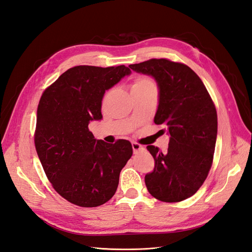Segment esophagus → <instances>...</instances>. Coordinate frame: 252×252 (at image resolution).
<instances>
[{"label": "esophagus", "mask_w": 252, "mask_h": 252, "mask_svg": "<svg viewBox=\"0 0 252 252\" xmlns=\"http://www.w3.org/2000/svg\"><path fill=\"white\" fill-rule=\"evenodd\" d=\"M132 149H133V152L134 154H138V152H142L145 150L144 146H142V145L138 144V143H132Z\"/></svg>", "instance_id": "1"}]
</instances>
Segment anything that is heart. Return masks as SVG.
I'll return each mask as SVG.
<instances>
[{
	"mask_svg": "<svg viewBox=\"0 0 252 252\" xmlns=\"http://www.w3.org/2000/svg\"><path fill=\"white\" fill-rule=\"evenodd\" d=\"M142 89L157 90V85L155 81L146 77H141V78L135 79L131 85V90H142Z\"/></svg>",
	"mask_w": 252,
	"mask_h": 252,
	"instance_id": "obj_1",
	"label": "heart"
}]
</instances>
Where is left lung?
Masks as SVG:
<instances>
[{"instance_id":"1","label":"left lung","mask_w":252,"mask_h":252,"mask_svg":"<svg viewBox=\"0 0 252 252\" xmlns=\"http://www.w3.org/2000/svg\"><path fill=\"white\" fill-rule=\"evenodd\" d=\"M129 67L150 75L158 87L157 125L167 126L168 149L147 146L155 169L145 184L156 199L175 203L193 195L203 185L215 154L218 116L207 89L191 68L166 59H151Z\"/></svg>"}]
</instances>
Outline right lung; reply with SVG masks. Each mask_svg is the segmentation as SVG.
<instances>
[{"instance_id":"1","label":"right lung","mask_w":252,"mask_h":252,"mask_svg":"<svg viewBox=\"0 0 252 252\" xmlns=\"http://www.w3.org/2000/svg\"><path fill=\"white\" fill-rule=\"evenodd\" d=\"M131 70L75 66L61 74L41 96L34 145L49 182L65 200L96 207L116 193L120 172L132 156L131 143L96 140L88 125L100 121L105 91Z\"/></svg>"}]
</instances>
